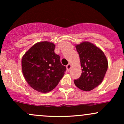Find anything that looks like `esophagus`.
I'll return each instance as SVG.
<instances>
[{
  "label": "esophagus",
  "mask_w": 124,
  "mask_h": 124,
  "mask_svg": "<svg viewBox=\"0 0 124 124\" xmlns=\"http://www.w3.org/2000/svg\"><path fill=\"white\" fill-rule=\"evenodd\" d=\"M71 65L70 64V63H68V64L67 65V70H68V71H70V69H71Z\"/></svg>",
  "instance_id": "esophagus-1"
}]
</instances>
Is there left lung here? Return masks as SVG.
<instances>
[{"label":"left lung","instance_id":"obj_1","mask_svg":"<svg viewBox=\"0 0 124 124\" xmlns=\"http://www.w3.org/2000/svg\"><path fill=\"white\" fill-rule=\"evenodd\" d=\"M79 54L82 73L74 80L75 85L84 91H90L101 84L108 68L104 53L98 47L87 41L76 45Z\"/></svg>","mask_w":124,"mask_h":124}]
</instances>
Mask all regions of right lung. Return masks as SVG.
Masks as SVG:
<instances>
[{
    "mask_svg": "<svg viewBox=\"0 0 124 124\" xmlns=\"http://www.w3.org/2000/svg\"><path fill=\"white\" fill-rule=\"evenodd\" d=\"M55 45L48 41L39 42L23 55L22 69L25 80L35 91L47 93L56 87L63 77L66 67L54 53Z\"/></svg>",
    "mask_w": 124,
    "mask_h": 124,
    "instance_id": "1",
    "label": "right lung"
}]
</instances>
